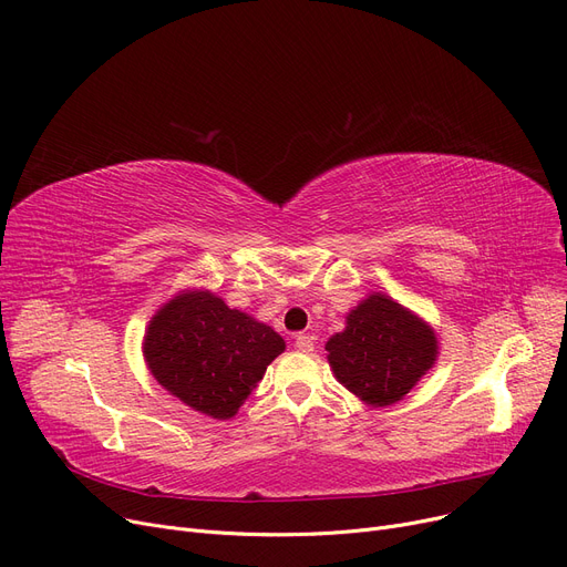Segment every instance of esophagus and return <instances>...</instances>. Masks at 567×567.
Wrapping results in <instances>:
<instances>
[{"label": "esophagus", "instance_id": "esophagus-1", "mask_svg": "<svg viewBox=\"0 0 567 567\" xmlns=\"http://www.w3.org/2000/svg\"><path fill=\"white\" fill-rule=\"evenodd\" d=\"M297 350H301V352H312L315 350V338L312 336H308V333H299L297 336Z\"/></svg>", "mask_w": 567, "mask_h": 567}]
</instances>
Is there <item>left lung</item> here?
Here are the masks:
<instances>
[{"instance_id": "1", "label": "left lung", "mask_w": 567, "mask_h": 567, "mask_svg": "<svg viewBox=\"0 0 567 567\" xmlns=\"http://www.w3.org/2000/svg\"><path fill=\"white\" fill-rule=\"evenodd\" d=\"M324 350L336 380L368 408L403 401L437 361L433 327L382 291L368 293L344 317Z\"/></svg>"}]
</instances>
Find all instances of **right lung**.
<instances>
[{
    "mask_svg": "<svg viewBox=\"0 0 567 567\" xmlns=\"http://www.w3.org/2000/svg\"><path fill=\"white\" fill-rule=\"evenodd\" d=\"M282 352L278 331L210 289L174 293L143 336L147 371L171 396L213 420H231Z\"/></svg>",
    "mask_w": 567,
    "mask_h": 567,
    "instance_id": "obj_1",
    "label": "right lung"
}]
</instances>
